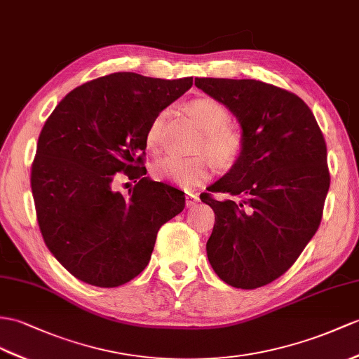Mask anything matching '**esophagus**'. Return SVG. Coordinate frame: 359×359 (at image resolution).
Here are the masks:
<instances>
[{"label":"esophagus","mask_w":359,"mask_h":359,"mask_svg":"<svg viewBox=\"0 0 359 359\" xmlns=\"http://www.w3.org/2000/svg\"><path fill=\"white\" fill-rule=\"evenodd\" d=\"M199 203V196L198 195H194V194H187L186 195V205L187 207H194Z\"/></svg>","instance_id":"34e87169"}]
</instances>
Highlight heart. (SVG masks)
I'll use <instances>...</instances> for the list:
<instances>
[{
	"mask_svg": "<svg viewBox=\"0 0 359 359\" xmlns=\"http://www.w3.org/2000/svg\"><path fill=\"white\" fill-rule=\"evenodd\" d=\"M187 109L204 130L199 144L201 149H205L219 168H231L238 163L245 143L239 130L229 125L230 111L221 102L212 97L191 100L187 104ZM164 118L165 111L158 112L146 129L144 143L147 151L154 154L161 149ZM210 172H212V160L207 154L194 156L170 155L156 161L152 168L154 178L169 181L184 189L201 186L210 177Z\"/></svg>",
	"mask_w": 359,
	"mask_h": 359,
	"instance_id": "heart-1",
	"label": "heart"
}]
</instances>
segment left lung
Masks as SVG:
<instances>
[{"instance_id":"left-lung-1","label":"left lung","mask_w":359,"mask_h":359,"mask_svg":"<svg viewBox=\"0 0 359 359\" xmlns=\"http://www.w3.org/2000/svg\"><path fill=\"white\" fill-rule=\"evenodd\" d=\"M242 126L243 152L201 201L215 212L207 256L230 286L256 290L285 274L318 230L330 186L321 129L299 95L252 79L196 77Z\"/></svg>"}]
</instances>
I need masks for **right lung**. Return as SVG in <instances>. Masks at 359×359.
I'll use <instances>...</instances> for the list:
<instances>
[{"label":"right lung","mask_w":359,"mask_h":359,"mask_svg":"<svg viewBox=\"0 0 359 359\" xmlns=\"http://www.w3.org/2000/svg\"><path fill=\"white\" fill-rule=\"evenodd\" d=\"M194 77L112 73L77 86L43 125L32 163L36 219L47 248L76 278L116 287L149 264L161 225L184 210V191L146 175L151 120ZM136 182L128 196L113 182Z\"/></svg>","instance_id":"add662e5"}]
</instances>
